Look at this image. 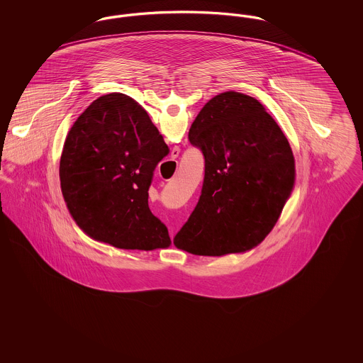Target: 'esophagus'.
Here are the masks:
<instances>
[{
    "instance_id": "obj_1",
    "label": "esophagus",
    "mask_w": 363,
    "mask_h": 363,
    "mask_svg": "<svg viewBox=\"0 0 363 363\" xmlns=\"http://www.w3.org/2000/svg\"><path fill=\"white\" fill-rule=\"evenodd\" d=\"M179 155V150L178 148H174L173 151H172V159L170 160H175L177 157ZM169 163H173V162H169Z\"/></svg>"
}]
</instances>
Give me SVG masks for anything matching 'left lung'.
<instances>
[{
    "instance_id": "1",
    "label": "left lung",
    "mask_w": 363,
    "mask_h": 363,
    "mask_svg": "<svg viewBox=\"0 0 363 363\" xmlns=\"http://www.w3.org/2000/svg\"><path fill=\"white\" fill-rule=\"evenodd\" d=\"M206 160L201 196L174 245L197 256L246 252L262 241L293 190L289 140L257 99L227 91L189 129Z\"/></svg>"
}]
</instances>
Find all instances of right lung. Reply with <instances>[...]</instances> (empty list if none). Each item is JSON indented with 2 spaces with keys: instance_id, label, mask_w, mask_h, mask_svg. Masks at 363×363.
I'll return each instance as SVG.
<instances>
[{
  "instance_id": "obj_1",
  "label": "right lung",
  "mask_w": 363,
  "mask_h": 363,
  "mask_svg": "<svg viewBox=\"0 0 363 363\" xmlns=\"http://www.w3.org/2000/svg\"><path fill=\"white\" fill-rule=\"evenodd\" d=\"M170 150L147 111L125 94H108L70 128L60 160L70 215L96 241L120 249L170 246L167 227L148 207L157 163Z\"/></svg>"
}]
</instances>
